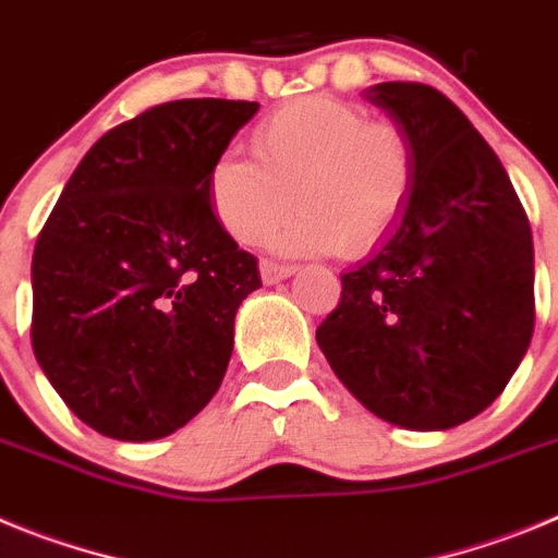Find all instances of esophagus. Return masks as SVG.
Listing matches in <instances>:
<instances>
[{
	"mask_svg": "<svg viewBox=\"0 0 558 558\" xmlns=\"http://www.w3.org/2000/svg\"><path fill=\"white\" fill-rule=\"evenodd\" d=\"M298 272L294 267H289V264H275V260H260V278H264V283H280V280L291 278V275Z\"/></svg>",
	"mask_w": 558,
	"mask_h": 558,
	"instance_id": "34e87169",
	"label": "esophagus"
}]
</instances>
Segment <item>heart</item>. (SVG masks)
Listing matches in <instances>:
<instances>
[{
    "label": "heart",
    "mask_w": 558,
    "mask_h": 558,
    "mask_svg": "<svg viewBox=\"0 0 558 558\" xmlns=\"http://www.w3.org/2000/svg\"><path fill=\"white\" fill-rule=\"evenodd\" d=\"M253 153L228 149L208 172L210 208L244 247L267 242L298 199L303 214L275 239L280 253L361 255L400 222L414 194L405 130L333 97L272 110L255 124Z\"/></svg>",
    "instance_id": "obj_1"
}]
</instances>
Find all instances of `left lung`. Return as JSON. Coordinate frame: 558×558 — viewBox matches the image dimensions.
I'll return each mask as SVG.
<instances>
[{
  "instance_id": "8db88e82",
  "label": "left lung",
  "mask_w": 558,
  "mask_h": 558,
  "mask_svg": "<svg viewBox=\"0 0 558 558\" xmlns=\"http://www.w3.org/2000/svg\"><path fill=\"white\" fill-rule=\"evenodd\" d=\"M411 138L416 183L400 222L341 275L316 328L336 378L409 430H448L506 389L534 333L531 225L498 155L445 94H364Z\"/></svg>"
}]
</instances>
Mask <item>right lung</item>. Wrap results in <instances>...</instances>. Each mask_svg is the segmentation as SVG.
Listing matches in <instances>:
<instances>
[{"label": "right lung", "instance_id": "right-lung-1", "mask_svg": "<svg viewBox=\"0 0 558 558\" xmlns=\"http://www.w3.org/2000/svg\"><path fill=\"white\" fill-rule=\"evenodd\" d=\"M258 102L178 99L94 144L33 253V350L102 436L174 434L217 395L258 260L225 233L208 172Z\"/></svg>", "mask_w": 558, "mask_h": 558}]
</instances>
